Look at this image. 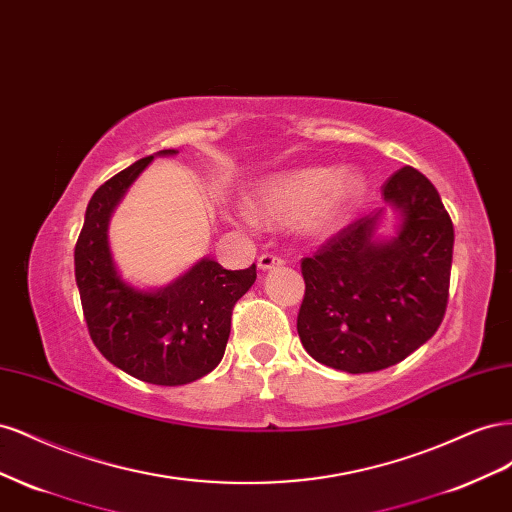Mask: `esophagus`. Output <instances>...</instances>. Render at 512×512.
<instances>
[{"instance_id":"34e87169","label":"esophagus","mask_w":512,"mask_h":512,"mask_svg":"<svg viewBox=\"0 0 512 512\" xmlns=\"http://www.w3.org/2000/svg\"><path fill=\"white\" fill-rule=\"evenodd\" d=\"M282 265H284V258H282V256H275V254H262V256L258 258V267H260L262 271L275 269V267H282Z\"/></svg>"}]
</instances>
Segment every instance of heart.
<instances>
[{
    "mask_svg": "<svg viewBox=\"0 0 512 512\" xmlns=\"http://www.w3.org/2000/svg\"><path fill=\"white\" fill-rule=\"evenodd\" d=\"M361 192L363 177L356 170L303 166L262 181L254 211L262 222H301L312 235H329L346 220Z\"/></svg>",
    "mask_w": 512,
    "mask_h": 512,
    "instance_id": "obj_1",
    "label": "heart"
}]
</instances>
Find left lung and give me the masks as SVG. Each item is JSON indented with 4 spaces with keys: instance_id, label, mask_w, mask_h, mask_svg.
I'll return each instance as SVG.
<instances>
[{
    "instance_id": "left-lung-1",
    "label": "left lung",
    "mask_w": 512,
    "mask_h": 512,
    "mask_svg": "<svg viewBox=\"0 0 512 512\" xmlns=\"http://www.w3.org/2000/svg\"><path fill=\"white\" fill-rule=\"evenodd\" d=\"M380 190L401 211L393 241L376 239L378 211L301 260V344L318 363L348 374L391 367L423 346L440 327L451 286L455 230L433 183L404 166Z\"/></svg>"
}]
</instances>
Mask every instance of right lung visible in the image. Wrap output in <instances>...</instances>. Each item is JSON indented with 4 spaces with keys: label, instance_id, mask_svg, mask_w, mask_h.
Here are the masks:
<instances>
[{
    "label": "right lung",
    "instance_id": "1",
    "mask_svg": "<svg viewBox=\"0 0 512 512\" xmlns=\"http://www.w3.org/2000/svg\"><path fill=\"white\" fill-rule=\"evenodd\" d=\"M151 160L134 162L91 196L74 247V275L91 342L104 359L143 382L177 386L207 376L222 361L232 309L256 282V265L228 271L205 258L158 292L123 284L108 252V218Z\"/></svg>",
    "mask_w": 512,
    "mask_h": 512
}]
</instances>
